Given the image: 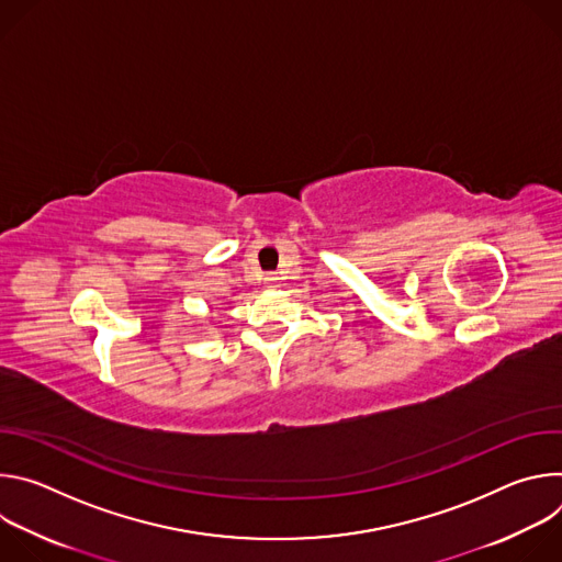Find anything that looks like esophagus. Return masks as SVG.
<instances>
[{
    "label": "esophagus",
    "mask_w": 562,
    "mask_h": 562,
    "mask_svg": "<svg viewBox=\"0 0 562 562\" xmlns=\"http://www.w3.org/2000/svg\"><path fill=\"white\" fill-rule=\"evenodd\" d=\"M278 280H280V278H278L276 273H269V276L265 278V284H269V286H278Z\"/></svg>",
    "instance_id": "obj_1"
}]
</instances>
